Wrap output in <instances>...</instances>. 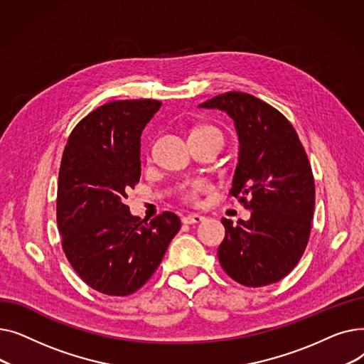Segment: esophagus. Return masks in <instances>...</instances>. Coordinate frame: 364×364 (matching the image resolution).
<instances>
[{
    "mask_svg": "<svg viewBox=\"0 0 364 364\" xmlns=\"http://www.w3.org/2000/svg\"><path fill=\"white\" fill-rule=\"evenodd\" d=\"M203 220H205V217L200 215V214H188V215L183 217L181 221L184 224H198V223H202Z\"/></svg>",
    "mask_w": 364,
    "mask_h": 364,
    "instance_id": "esophagus-1",
    "label": "esophagus"
}]
</instances>
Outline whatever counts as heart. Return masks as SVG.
I'll return each mask as SVG.
<instances>
[{"mask_svg": "<svg viewBox=\"0 0 364 364\" xmlns=\"http://www.w3.org/2000/svg\"><path fill=\"white\" fill-rule=\"evenodd\" d=\"M195 132H215V134H220V131L213 128V127H203V128L196 129ZM220 136H221V134H220ZM209 188H211V184H209L208 181H205V180H195V181L187 183V184H184L181 187V195H183V198L187 202L196 203L198 199H199V195L209 192Z\"/></svg>", "mask_w": 364, "mask_h": 364, "instance_id": "b5f03b06", "label": "heart"}]
</instances>
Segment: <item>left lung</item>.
Wrapping results in <instances>:
<instances>
[{
  "instance_id": "1",
  "label": "left lung",
  "mask_w": 364,
  "mask_h": 364,
  "mask_svg": "<svg viewBox=\"0 0 364 364\" xmlns=\"http://www.w3.org/2000/svg\"><path fill=\"white\" fill-rule=\"evenodd\" d=\"M199 107L235 121L239 156L230 195L251 211L236 225L221 220L220 264L240 284L276 283L294 270L310 237L316 190L307 153L292 124L251 94L230 91Z\"/></svg>"
}]
</instances>
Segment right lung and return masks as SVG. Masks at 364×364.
Instances as JSON below:
<instances>
[{
    "label": "right lung",
    "instance_id": "right-lung-1",
    "mask_svg": "<svg viewBox=\"0 0 364 364\" xmlns=\"http://www.w3.org/2000/svg\"><path fill=\"white\" fill-rule=\"evenodd\" d=\"M162 103H106L73 128L57 187V224L73 270L90 288L125 296L159 267L180 227L174 213L150 223L134 217L127 192L140 180V137Z\"/></svg>",
    "mask_w": 364,
    "mask_h": 364
}]
</instances>
